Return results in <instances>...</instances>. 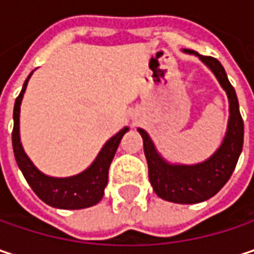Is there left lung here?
Returning a JSON list of instances; mask_svg holds the SVG:
<instances>
[{
  "label": "left lung",
  "mask_w": 254,
  "mask_h": 254,
  "mask_svg": "<svg viewBox=\"0 0 254 254\" xmlns=\"http://www.w3.org/2000/svg\"><path fill=\"white\" fill-rule=\"evenodd\" d=\"M182 51L197 56L213 72L228 95V127L221 147L201 163L172 165L159 154L151 138L144 129L139 127L138 132L144 141V154L148 163V178L154 192L166 201L194 204L213 197L228 182L243 150L244 124L240 115L235 89L229 83L224 66L213 57L200 56L192 50Z\"/></svg>",
  "instance_id": "8db88e82"
}]
</instances>
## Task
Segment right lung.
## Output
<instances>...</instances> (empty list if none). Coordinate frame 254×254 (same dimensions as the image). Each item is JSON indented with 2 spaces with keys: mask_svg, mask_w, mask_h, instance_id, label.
I'll return each instance as SVG.
<instances>
[{
  "mask_svg": "<svg viewBox=\"0 0 254 254\" xmlns=\"http://www.w3.org/2000/svg\"><path fill=\"white\" fill-rule=\"evenodd\" d=\"M30 75L25 80L23 88L19 97L16 98L14 110H13L14 127H13L11 139H13V151L17 166L20 168L23 177L26 178L33 192L48 206L57 209H73V210L91 207L103 198L104 188L109 179L110 163L116 154L122 136L127 133L129 127H125L124 129H121L103 145L98 156L86 171L67 178H53L42 174L30 162L20 142V104Z\"/></svg>",
  "mask_w": 254,
  "mask_h": 254,
  "instance_id": "add662e5",
  "label": "right lung"
}]
</instances>
